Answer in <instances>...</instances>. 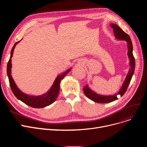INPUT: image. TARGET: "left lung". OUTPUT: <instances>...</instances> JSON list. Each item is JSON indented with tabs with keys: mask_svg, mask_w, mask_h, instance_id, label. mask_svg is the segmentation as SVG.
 Listing matches in <instances>:
<instances>
[{
	"mask_svg": "<svg viewBox=\"0 0 147 147\" xmlns=\"http://www.w3.org/2000/svg\"><path fill=\"white\" fill-rule=\"evenodd\" d=\"M111 27L113 28L114 33L115 35V37L119 40H126L127 43V49L128 52L127 55L128 57L130 60V70L128 73V74L126 76V78L123 84V86L119 92L117 94H115L114 95H110V96H102L96 94L93 90H92L88 85H86L85 87L83 88V92L85 95L91 99L92 101L94 102H98V103H108L111 102L112 101H115V100L117 99V95H120L121 96H122L125 94L126 92L129 84L130 82L131 79H132V76L134 75V71H135V58L133 55V45L132 41H131L130 38L129 36L125 32H123V30L119 27L116 24H111Z\"/></svg>",
	"mask_w": 147,
	"mask_h": 147,
	"instance_id": "obj_1",
	"label": "left lung"
}]
</instances>
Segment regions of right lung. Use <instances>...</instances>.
Segmentation results:
<instances>
[{"instance_id":"1","label":"right lung","mask_w":147,"mask_h":147,"mask_svg":"<svg viewBox=\"0 0 147 147\" xmlns=\"http://www.w3.org/2000/svg\"><path fill=\"white\" fill-rule=\"evenodd\" d=\"M20 42V41H18L14 44L11 50L9 60L7 65V74L9 78V82L11 90L14 95L18 99H20V101H21L22 102L25 103L26 104L28 105L31 107L40 109V108H43L46 106H48L55 101V100L57 98L59 94L60 82L61 80L67 75V74L71 70V68L67 69L65 72H64L62 74L58 76L51 88L46 94L40 96H30L23 93V92H22L17 88L16 84L14 82L11 76V58L12 57L13 52L15 46H16V45Z\"/></svg>"}]
</instances>
